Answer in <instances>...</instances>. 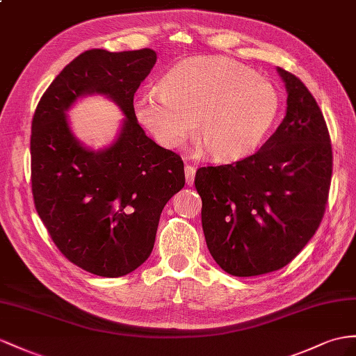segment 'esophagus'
Here are the masks:
<instances>
[{
  "label": "esophagus",
  "instance_id": "esophagus-1",
  "mask_svg": "<svg viewBox=\"0 0 356 356\" xmlns=\"http://www.w3.org/2000/svg\"><path fill=\"white\" fill-rule=\"evenodd\" d=\"M195 165H191V163H186L185 165V177H186V184L193 185L194 179H195Z\"/></svg>",
  "mask_w": 356,
  "mask_h": 356
}]
</instances>
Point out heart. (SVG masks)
Returning a JSON list of instances; mask_svg holds the SVG:
<instances>
[{
  "label": "heart",
  "mask_w": 356,
  "mask_h": 356,
  "mask_svg": "<svg viewBox=\"0 0 356 356\" xmlns=\"http://www.w3.org/2000/svg\"><path fill=\"white\" fill-rule=\"evenodd\" d=\"M280 96L268 79L224 57L191 58L171 67L161 90L144 91L135 114L165 149H179L197 135L218 162L256 150L270 129Z\"/></svg>",
  "instance_id": "1"
}]
</instances>
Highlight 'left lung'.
Instances as JSON below:
<instances>
[{"instance_id": "8db88e82", "label": "left lung", "mask_w": 356, "mask_h": 356, "mask_svg": "<svg viewBox=\"0 0 356 356\" xmlns=\"http://www.w3.org/2000/svg\"><path fill=\"white\" fill-rule=\"evenodd\" d=\"M287 113L251 156L197 170L207 248L227 273L263 275L284 268L313 238L332 176L330 132L316 99L278 67Z\"/></svg>"}]
</instances>
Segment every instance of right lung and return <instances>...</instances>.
Masks as SVG:
<instances>
[{
  "label": "right lung",
  "mask_w": 356,
  "mask_h": 356,
  "mask_svg": "<svg viewBox=\"0 0 356 356\" xmlns=\"http://www.w3.org/2000/svg\"><path fill=\"white\" fill-rule=\"evenodd\" d=\"M156 52L90 49L60 72L40 97L31 123V191L52 242L74 265L117 278L149 259L163 206L185 186L184 161L161 147L136 122L134 95ZM102 92L127 122L102 152L84 149L65 111L79 96Z\"/></svg>",
  "instance_id": "right-lung-1"
}]
</instances>
